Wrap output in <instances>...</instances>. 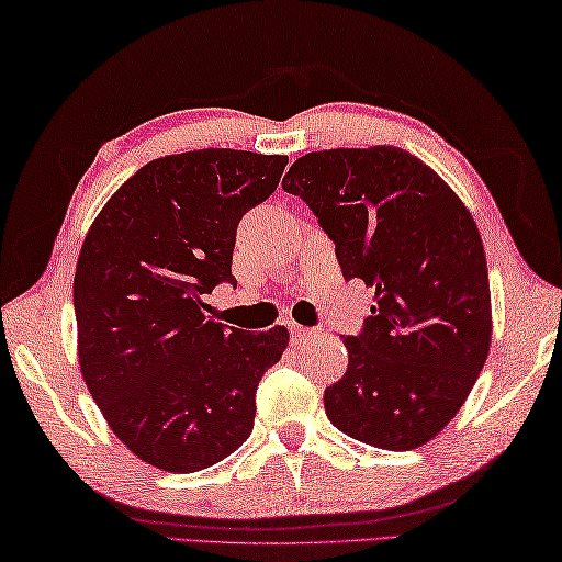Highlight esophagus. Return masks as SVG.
Wrapping results in <instances>:
<instances>
[{"label":"esophagus","instance_id":"1","mask_svg":"<svg viewBox=\"0 0 562 562\" xmlns=\"http://www.w3.org/2000/svg\"><path fill=\"white\" fill-rule=\"evenodd\" d=\"M289 329H291V337H293V341H305V339H311V337H315V335H317V329H313V327H303V325H295V323H291V325H289Z\"/></svg>","mask_w":562,"mask_h":562}]
</instances>
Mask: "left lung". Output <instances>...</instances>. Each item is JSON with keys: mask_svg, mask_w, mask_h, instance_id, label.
<instances>
[{"mask_svg": "<svg viewBox=\"0 0 562 562\" xmlns=\"http://www.w3.org/2000/svg\"><path fill=\"white\" fill-rule=\"evenodd\" d=\"M281 187L315 213L341 277L375 291L361 331L345 339L347 373L325 391L329 422L378 449H417L461 409L490 351L473 215L437 171L391 145L311 153Z\"/></svg>", "mask_w": 562, "mask_h": 562, "instance_id": "8db88e82", "label": "left lung"}]
</instances>
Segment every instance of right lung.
I'll use <instances>...</instances> for the list:
<instances>
[{"label": "right lung", "instance_id": "1", "mask_svg": "<svg viewBox=\"0 0 562 562\" xmlns=\"http://www.w3.org/2000/svg\"><path fill=\"white\" fill-rule=\"evenodd\" d=\"M285 165L223 147L153 159L109 199L79 251L85 383L113 434L162 471H203L239 449L261 375L289 345L285 327H227L203 303L215 285H237V225Z\"/></svg>", "mask_w": 562, "mask_h": 562}]
</instances>
